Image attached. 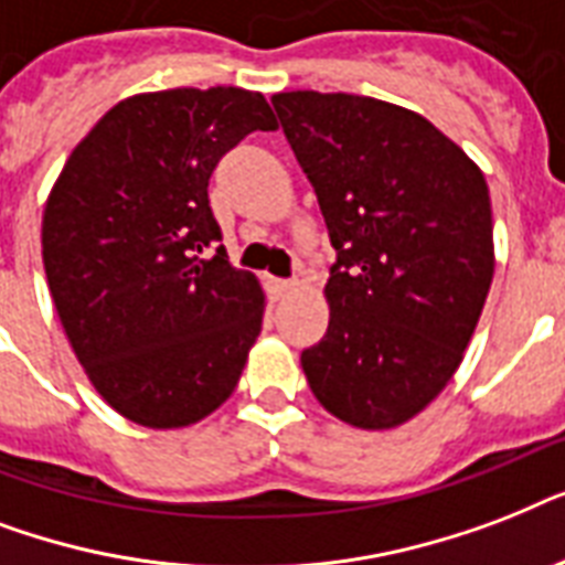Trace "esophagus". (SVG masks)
<instances>
[{
    "instance_id": "34e87169",
    "label": "esophagus",
    "mask_w": 565,
    "mask_h": 565,
    "mask_svg": "<svg viewBox=\"0 0 565 565\" xmlns=\"http://www.w3.org/2000/svg\"><path fill=\"white\" fill-rule=\"evenodd\" d=\"M296 290V284L292 281H281V278H269V296H273L275 301L287 299L290 292Z\"/></svg>"
}]
</instances>
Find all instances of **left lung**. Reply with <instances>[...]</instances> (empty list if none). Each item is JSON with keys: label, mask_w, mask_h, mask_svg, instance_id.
I'll return each instance as SVG.
<instances>
[{"label": "left lung", "mask_w": 565, "mask_h": 565, "mask_svg": "<svg viewBox=\"0 0 565 565\" xmlns=\"http://www.w3.org/2000/svg\"><path fill=\"white\" fill-rule=\"evenodd\" d=\"M273 105L337 248L328 331L301 370L340 422L398 428L446 390L481 319L495 273L487 179L393 102L292 90Z\"/></svg>", "instance_id": "1"}]
</instances>
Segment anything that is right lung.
Listing matches in <instances>:
<instances>
[{"mask_svg": "<svg viewBox=\"0 0 565 565\" xmlns=\"http://www.w3.org/2000/svg\"><path fill=\"white\" fill-rule=\"evenodd\" d=\"M278 122L264 93L175 87L117 102L43 207V269L96 393L143 428H188L234 393L260 334V281L228 264L207 181Z\"/></svg>", "mask_w": 565, "mask_h": 565, "instance_id": "add662e5", "label": "right lung"}]
</instances>
